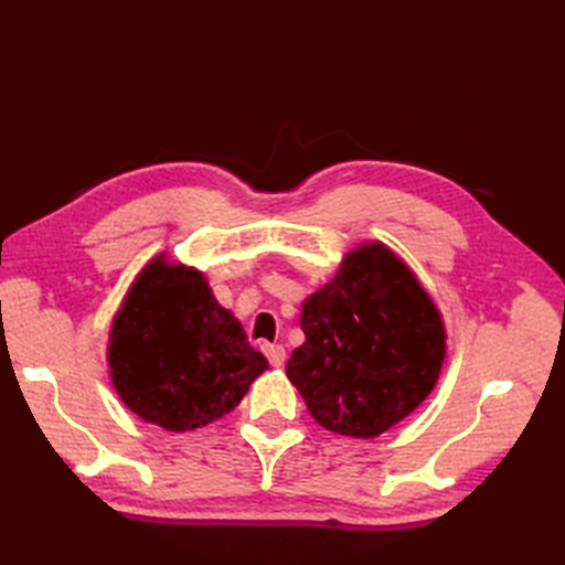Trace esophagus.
<instances>
[{"mask_svg":"<svg viewBox=\"0 0 565 565\" xmlns=\"http://www.w3.org/2000/svg\"><path fill=\"white\" fill-rule=\"evenodd\" d=\"M264 353L273 367H280L285 363V347L282 344H266Z\"/></svg>","mask_w":565,"mask_h":565,"instance_id":"34e87169","label":"esophagus"}]
</instances>
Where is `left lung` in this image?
<instances>
[{
    "label": "left lung",
    "mask_w": 565,
    "mask_h": 565,
    "mask_svg": "<svg viewBox=\"0 0 565 565\" xmlns=\"http://www.w3.org/2000/svg\"><path fill=\"white\" fill-rule=\"evenodd\" d=\"M306 341L285 370L328 431L374 438L429 396L446 358L431 297L396 254L372 243L303 301Z\"/></svg>",
    "instance_id": "1"
}]
</instances>
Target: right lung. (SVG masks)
I'll use <instances>...</instances> for the list:
<instances>
[{
	"mask_svg": "<svg viewBox=\"0 0 565 565\" xmlns=\"http://www.w3.org/2000/svg\"><path fill=\"white\" fill-rule=\"evenodd\" d=\"M119 398L167 431H193L243 401L268 361L195 268L150 262L117 311L108 347Z\"/></svg>",
	"mask_w": 565,
	"mask_h": 565,
	"instance_id": "obj_1",
	"label": "right lung"
}]
</instances>
